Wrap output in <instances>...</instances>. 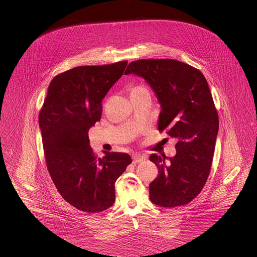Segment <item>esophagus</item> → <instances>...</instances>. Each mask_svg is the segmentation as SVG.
Wrapping results in <instances>:
<instances>
[{"instance_id":"obj_1","label":"esophagus","mask_w":257,"mask_h":257,"mask_svg":"<svg viewBox=\"0 0 257 257\" xmlns=\"http://www.w3.org/2000/svg\"><path fill=\"white\" fill-rule=\"evenodd\" d=\"M132 158H133V163L137 164V163H141V162L147 160V156L140 155V154H134V155L132 156Z\"/></svg>"}]
</instances>
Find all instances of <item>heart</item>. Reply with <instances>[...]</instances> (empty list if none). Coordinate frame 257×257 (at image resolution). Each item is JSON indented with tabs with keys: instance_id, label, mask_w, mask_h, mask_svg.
<instances>
[{
	"instance_id": "heart-1",
	"label": "heart",
	"mask_w": 257,
	"mask_h": 257,
	"mask_svg": "<svg viewBox=\"0 0 257 257\" xmlns=\"http://www.w3.org/2000/svg\"><path fill=\"white\" fill-rule=\"evenodd\" d=\"M139 92H148V89L145 86H136L131 88L130 94L132 93H139Z\"/></svg>"
}]
</instances>
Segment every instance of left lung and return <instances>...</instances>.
Segmentation results:
<instances>
[{
	"mask_svg": "<svg viewBox=\"0 0 257 257\" xmlns=\"http://www.w3.org/2000/svg\"><path fill=\"white\" fill-rule=\"evenodd\" d=\"M144 78L161 105L160 132L177 140L176 155L152 154L159 171L149 185L150 200L162 207L189 203L206 183L212 166L219 116L203 74L182 61L171 59L132 61L125 75Z\"/></svg>",
	"mask_w": 257,
	"mask_h": 257,
	"instance_id": "left-lung-1",
	"label": "left lung"
}]
</instances>
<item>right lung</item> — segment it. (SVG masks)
<instances>
[{
	"mask_svg": "<svg viewBox=\"0 0 257 257\" xmlns=\"http://www.w3.org/2000/svg\"><path fill=\"white\" fill-rule=\"evenodd\" d=\"M127 61L77 66L50 83L39 112L47 169L61 196L87 213L110 208L114 183L132 163L129 154L104 151L97 158L88 130L101 119L102 100L122 76Z\"/></svg>",
	"mask_w": 257,
	"mask_h": 257,
	"instance_id": "obj_1",
	"label": "right lung"
}]
</instances>
